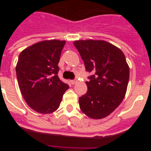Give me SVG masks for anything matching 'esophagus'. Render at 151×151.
Listing matches in <instances>:
<instances>
[{"mask_svg":"<svg viewBox=\"0 0 151 151\" xmlns=\"http://www.w3.org/2000/svg\"><path fill=\"white\" fill-rule=\"evenodd\" d=\"M70 82H71L73 85H74V84L77 83V80L76 79H73V80H71V81H70Z\"/></svg>","mask_w":151,"mask_h":151,"instance_id":"34e87169","label":"esophagus"}]
</instances>
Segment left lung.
<instances>
[{
	"mask_svg": "<svg viewBox=\"0 0 151 151\" xmlns=\"http://www.w3.org/2000/svg\"><path fill=\"white\" fill-rule=\"evenodd\" d=\"M75 47L92 76L88 91L79 97L80 109L91 119L107 116L123 100L129 79V67L122 50L105 41H76Z\"/></svg>",
	"mask_w": 151,
	"mask_h": 151,
	"instance_id": "left-lung-1",
	"label": "left lung"
}]
</instances>
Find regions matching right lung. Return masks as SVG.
Here are the masks:
<instances>
[{
    "label": "right lung",
    "instance_id": "obj_1",
    "mask_svg": "<svg viewBox=\"0 0 151 151\" xmlns=\"http://www.w3.org/2000/svg\"><path fill=\"white\" fill-rule=\"evenodd\" d=\"M65 41H40L22 50L16 67L19 87L27 104L36 112L51 113L59 108L69 85L58 77Z\"/></svg>",
    "mask_w": 151,
    "mask_h": 151
}]
</instances>
